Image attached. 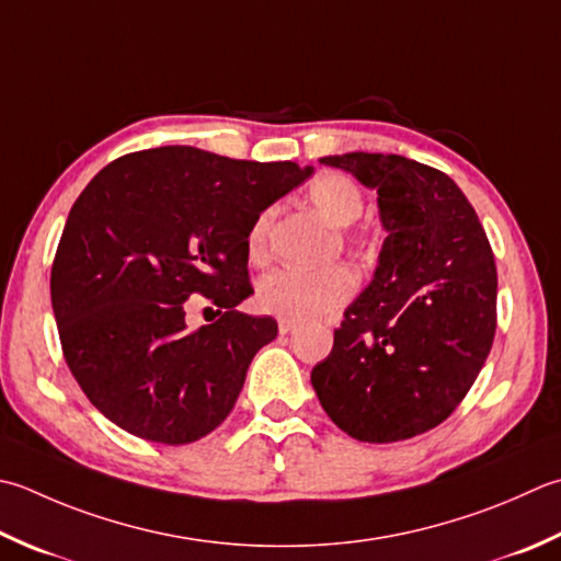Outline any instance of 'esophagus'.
I'll return each instance as SVG.
<instances>
[{"mask_svg": "<svg viewBox=\"0 0 561 561\" xmlns=\"http://www.w3.org/2000/svg\"><path fill=\"white\" fill-rule=\"evenodd\" d=\"M294 328H296V323H294V321H287V318H279V333H282V335L291 333Z\"/></svg>", "mask_w": 561, "mask_h": 561, "instance_id": "1", "label": "esophagus"}]
</instances>
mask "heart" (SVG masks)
<instances>
[{"mask_svg": "<svg viewBox=\"0 0 561 561\" xmlns=\"http://www.w3.org/2000/svg\"><path fill=\"white\" fill-rule=\"evenodd\" d=\"M311 206L325 221L345 228L362 214L359 186L345 174L323 172L306 190ZM274 221L272 208H265L248 230V255L265 260L270 248V230ZM357 287L355 272L343 265L323 270H274L257 284V309L270 316L306 323L337 311Z\"/></svg>", "mask_w": 561, "mask_h": 561, "instance_id": "1", "label": "heart"}]
</instances>
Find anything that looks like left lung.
Masks as SVG:
<instances>
[{"instance_id":"obj_1","label":"left lung","mask_w":561,"mask_h":561,"mask_svg":"<svg viewBox=\"0 0 561 561\" xmlns=\"http://www.w3.org/2000/svg\"><path fill=\"white\" fill-rule=\"evenodd\" d=\"M321 162L377 190L387 238L375 279L347 306L311 383L355 440H409L440 425L484 367L496 333V262L474 206L445 172L381 152Z\"/></svg>"}]
</instances>
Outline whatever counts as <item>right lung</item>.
I'll return each mask as SVG.
<instances>
[{"label":"right lung","mask_w":561,"mask_h":561,"mask_svg":"<svg viewBox=\"0 0 561 561\" xmlns=\"http://www.w3.org/2000/svg\"><path fill=\"white\" fill-rule=\"evenodd\" d=\"M313 168L230 160L192 146L130 152L77 196L50 270L62 355L99 413L162 445L199 440L233 411L248 367L277 337L252 294L248 230ZM199 293L222 318L190 332Z\"/></svg>","instance_id":"add662e5"}]
</instances>
